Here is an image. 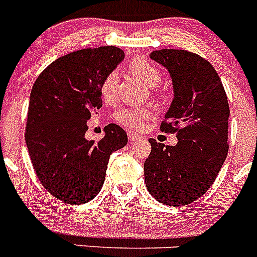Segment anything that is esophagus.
<instances>
[{
	"label": "esophagus",
	"instance_id": "34e87169",
	"mask_svg": "<svg viewBox=\"0 0 257 257\" xmlns=\"http://www.w3.org/2000/svg\"><path fill=\"white\" fill-rule=\"evenodd\" d=\"M128 140H130L131 143L133 142H138V140H142V138H140L138 134H134V133H128Z\"/></svg>",
	"mask_w": 257,
	"mask_h": 257
}]
</instances>
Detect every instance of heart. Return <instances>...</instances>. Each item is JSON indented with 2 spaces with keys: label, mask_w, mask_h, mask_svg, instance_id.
Wrapping results in <instances>:
<instances>
[{
  "label": "heart",
  "mask_w": 257,
  "mask_h": 257,
  "mask_svg": "<svg viewBox=\"0 0 257 257\" xmlns=\"http://www.w3.org/2000/svg\"><path fill=\"white\" fill-rule=\"evenodd\" d=\"M130 70L135 77L142 79L149 87H156L160 85L162 74L161 70L145 60L143 58H135L130 63ZM118 81H119V73L118 70H112L109 72L103 79L100 85V96L106 104H113L117 100L118 94ZM151 115V112L147 109H135V108H126L121 109L115 114L118 124L127 128L130 131H139L144 126V121Z\"/></svg>",
  "instance_id": "1"
}]
</instances>
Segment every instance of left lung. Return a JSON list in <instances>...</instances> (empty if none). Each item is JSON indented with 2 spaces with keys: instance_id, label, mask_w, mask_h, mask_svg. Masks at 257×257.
<instances>
[{
  "instance_id": "8db88e82",
  "label": "left lung",
  "mask_w": 257,
  "mask_h": 257,
  "mask_svg": "<svg viewBox=\"0 0 257 257\" xmlns=\"http://www.w3.org/2000/svg\"><path fill=\"white\" fill-rule=\"evenodd\" d=\"M151 59L172 79L174 99L161 131L176 133L178 144L149 139L145 185L157 201L178 207L203 196L216 179L228 156L230 110L221 79L206 59L174 49L151 52Z\"/></svg>"
}]
</instances>
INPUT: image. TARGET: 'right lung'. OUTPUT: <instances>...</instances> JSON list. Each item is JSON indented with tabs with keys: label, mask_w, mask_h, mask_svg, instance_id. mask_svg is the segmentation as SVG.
<instances>
[{
	"label": "right lung",
	"mask_w": 257,
	"mask_h": 257,
	"mask_svg": "<svg viewBox=\"0 0 257 257\" xmlns=\"http://www.w3.org/2000/svg\"><path fill=\"white\" fill-rule=\"evenodd\" d=\"M123 58L114 46L70 52L52 61L32 87L27 148L41 184L59 201L82 205L95 198L109 157L127 144L124 130L114 123L97 143L85 138L87 121L103 106L101 82Z\"/></svg>",
	"instance_id": "add662e5"
}]
</instances>
